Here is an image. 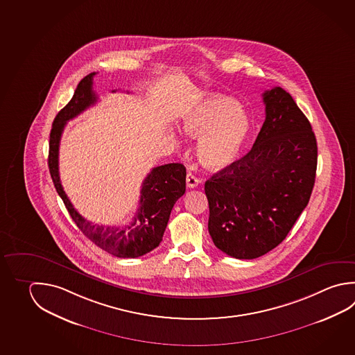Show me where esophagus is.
Segmentation results:
<instances>
[{
    "label": "esophagus",
    "instance_id": "esophagus-1",
    "mask_svg": "<svg viewBox=\"0 0 355 355\" xmlns=\"http://www.w3.org/2000/svg\"><path fill=\"white\" fill-rule=\"evenodd\" d=\"M201 184L200 179H198L195 175L189 173L187 175V185L189 189H193V187H198Z\"/></svg>",
    "mask_w": 355,
    "mask_h": 355
}]
</instances>
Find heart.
I'll list each match as a JSON object with an SVG mask.
<instances>
[{"label": "heart", "mask_w": 355, "mask_h": 355, "mask_svg": "<svg viewBox=\"0 0 355 355\" xmlns=\"http://www.w3.org/2000/svg\"><path fill=\"white\" fill-rule=\"evenodd\" d=\"M252 129L250 119L232 97L210 95L187 110L181 130L199 139L198 157L209 170H223L236 162Z\"/></svg>", "instance_id": "heart-1"}]
</instances>
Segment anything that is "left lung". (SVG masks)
I'll return each instance as SVG.
<instances>
[{"mask_svg":"<svg viewBox=\"0 0 355 355\" xmlns=\"http://www.w3.org/2000/svg\"><path fill=\"white\" fill-rule=\"evenodd\" d=\"M265 121L252 150L205 182L209 232L232 258L277 248L309 202L318 146L309 120L289 92L263 94Z\"/></svg>","mask_w":355,"mask_h":355,"instance_id":"left-lung-1","label":"left lung"}]
</instances>
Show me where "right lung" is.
<instances>
[{
  "label": "right lung",
  "instance_id": "1",
  "mask_svg": "<svg viewBox=\"0 0 355 355\" xmlns=\"http://www.w3.org/2000/svg\"><path fill=\"white\" fill-rule=\"evenodd\" d=\"M94 75L95 72H91L78 83L70 103L53 120L50 134L49 168L56 191L86 238L117 258H139L154 250L162 243L175 202L185 193L187 168L182 164H166L153 168L142 182L140 207L126 225H98L78 213L61 185L58 175V148L66 123L97 101L96 94L92 90Z\"/></svg>",
  "mask_w": 355,
  "mask_h": 355
}]
</instances>
